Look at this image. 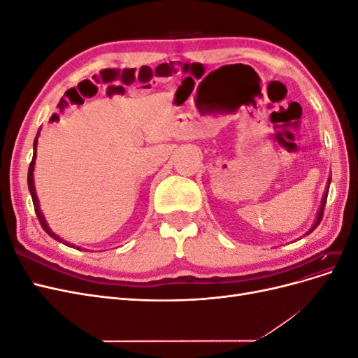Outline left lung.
Masks as SVG:
<instances>
[{
    "label": "left lung",
    "instance_id": "1",
    "mask_svg": "<svg viewBox=\"0 0 358 358\" xmlns=\"http://www.w3.org/2000/svg\"><path fill=\"white\" fill-rule=\"evenodd\" d=\"M330 180H331V179H329V185H330ZM327 194H329V191H326V194H324V197H322L321 208H320V212H318V216H317V221H315V224L312 225V229H310L306 234H309V233H312L313 230H315L317 227H318V224L321 222V220H322V215H324V208H326V203H327Z\"/></svg>",
    "mask_w": 358,
    "mask_h": 358
}]
</instances>
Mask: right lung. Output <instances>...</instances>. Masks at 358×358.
<instances>
[{
	"mask_svg": "<svg viewBox=\"0 0 358 358\" xmlns=\"http://www.w3.org/2000/svg\"><path fill=\"white\" fill-rule=\"evenodd\" d=\"M36 150H37V138L34 140V155H32V161L29 164V169H28V188H29V192H31V197H32V203H34V210H36V215L37 218L40 221V225L43 227V230H45L50 237H53V239H57L59 242H62L64 245H70L67 242H64L61 237H58L55 233H52V230L49 229V225L46 224L45 221V216H43L41 210H40V206H38V200H37V196H36V188H34V180H32V170H34V162H36Z\"/></svg>",
	"mask_w": 358,
	"mask_h": 358,
	"instance_id": "right-lung-1",
	"label": "right lung"
}]
</instances>
